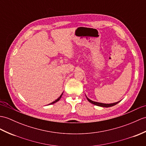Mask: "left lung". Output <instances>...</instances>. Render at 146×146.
I'll return each mask as SVG.
<instances>
[{"instance_id":"8db88e82","label":"left lung","mask_w":146,"mask_h":146,"mask_svg":"<svg viewBox=\"0 0 146 146\" xmlns=\"http://www.w3.org/2000/svg\"><path fill=\"white\" fill-rule=\"evenodd\" d=\"M86 97L87 98L88 101H89L90 103H92L94 105H96V106H101V107H105V108H108V107H111V106H114V105L117 104L118 103L120 102L119 101H117V102H116V103H110V104H106V103H99V102H96V101H92L90 99H89L88 98L86 95Z\"/></svg>"}]
</instances>
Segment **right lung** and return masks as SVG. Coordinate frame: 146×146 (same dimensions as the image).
<instances>
[{
    "mask_svg": "<svg viewBox=\"0 0 146 146\" xmlns=\"http://www.w3.org/2000/svg\"><path fill=\"white\" fill-rule=\"evenodd\" d=\"M63 92L62 93V94H61V95L60 96V97H58V99H56L55 101H54L53 102H52V103H51L50 104H54V103H56L57 101H58L60 99H61V98H62V95H63Z\"/></svg>",
    "mask_w": 146,
    "mask_h": 146,
    "instance_id": "right-lung-1",
    "label": "right lung"
}]
</instances>
